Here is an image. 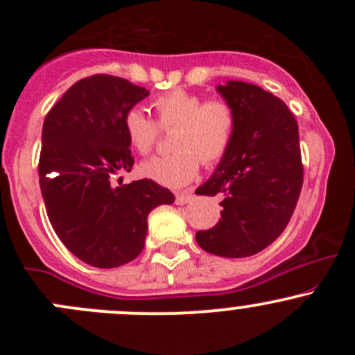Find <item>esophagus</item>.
Listing matches in <instances>:
<instances>
[{"mask_svg": "<svg viewBox=\"0 0 355 355\" xmlns=\"http://www.w3.org/2000/svg\"><path fill=\"white\" fill-rule=\"evenodd\" d=\"M191 200H194V192H192L191 189L184 192H178L177 194V204H187L191 202Z\"/></svg>", "mask_w": 355, "mask_h": 355, "instance_id": "obj_1", "label": "esophagus"}]
</instances>
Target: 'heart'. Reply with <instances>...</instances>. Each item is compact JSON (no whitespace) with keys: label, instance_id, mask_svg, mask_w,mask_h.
Segmentation results:
<instances>
[{"label":"heart","instance_id":"obj_1","mask_svg":"<svg viewBox=\"0 0 355 355\" xmlns=\"http://www.w3.org/2000/svg\"><path fill=\"white\" fill-rule=\"evenodd\" d=\"M156 121L139 108L123 116L125 134L132 148L141 155H151L159 141L161 128L173 134L175 153L156 156L141 164L142 175L168 185L182 187L198 175L200 161L214 164L230 151L237 134L239 118L234 106L225 99H206L185 89H173L156 96L153 101Z\"/></svg>","mask_w":355,"mask_h":355}]
</instances>
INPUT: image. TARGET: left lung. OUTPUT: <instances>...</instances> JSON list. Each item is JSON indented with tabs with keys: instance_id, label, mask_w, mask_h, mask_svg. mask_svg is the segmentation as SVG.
<instances>
[{
	"instance_id": "8db88e82",
	"label": "left lung",
	"mask_w": 355,
	"mask_h": 355,
	"mask_svg": "<svg viewBox=\"0 0 355 355\" xmlns=\"http://www.w3.org/2000/svg\"><path fill=\"white\" fill-rule=\"evenodd\" d=\"M237 111L230 151L209 180L196 191L220 196L221 220L199 230L196 241L221 257L257 254L280 237L299 200L304 182L299 125L280 98L245 82L218 85Z\"/></svg>"
}]
</instances>
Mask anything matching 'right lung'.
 Returning <instances> with one entry per match:
<instances>
[{"label":"right lung","instance_id":"obj_1","mask_svg":"<svg viewBox=\"0 0 355 355\" xmlns=\"http://www.w3.org/2000/svg\"><path fill=\"white\" fill-rule=\"evenodd\" d=\"M148 94L127 78L96 73L75 82L44 118L37 170L46 213L67 249L91 266L135 259L148 214L175 200L151 178L114 184L134 166L123 116Z\"/></svg>","mask_w":355,"mask_h":355}]
</instances>
